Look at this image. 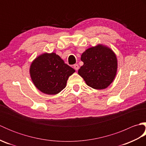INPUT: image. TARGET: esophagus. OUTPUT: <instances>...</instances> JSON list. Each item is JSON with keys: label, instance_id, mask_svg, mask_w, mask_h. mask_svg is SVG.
I'll return each mask as SVG.
<instances>
[{"label": "esophagus", "instance_id": "34e87169", "mask_svg": "<svg viewBox=\"0 0 146 146\" xmlns=\"http://www.w3.org/2000/svg\"><path fill=\"white\" fill-rule=\"evenodd\" d=\"M73 67H74V68H75V70H78L79 69V66H78V64H77L74 65Z\"/></svg>", "mask_w": 146, "mask_h": 146}]
</instances>
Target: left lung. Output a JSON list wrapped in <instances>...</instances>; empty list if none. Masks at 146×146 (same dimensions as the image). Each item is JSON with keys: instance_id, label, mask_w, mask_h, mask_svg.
<instances>
[{"instance_id": "1", "label": "left lung", "mask_w": 146, "mask_h": 146, "mask_svg": "<svg viewBox=\"0 0 146 146\" xmlns=\"http://www.w3.org/2000/svg\"><path fill=\"white\" fill-rule=\"evenodd\" d=\"M81 60L83 65L78 73L86 85L97 89H105L109 86L116 76L117 59L109 48L98 44L83 52Z\"/></svg>"}]
</instances>
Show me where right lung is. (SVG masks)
I'll return each instance as SVG.
<instances>
[{
  "mask_svg": "<svg viewBox=\"0 0 146 146\" xmlns=\"http://www.w3.org/2000/svg\"><path fill=\"white\" fill-rule=\"evenodd\" d=\"M29 71L34 85L39 90L56 95L66 87L68 78L75 70L54 52H45L32 62Z\"/></svg>",
  "mask_w": 146,
  "mask_h": 146,
  "instance_id": "right-lung-1",
  "label": "right lung"
}]
</instances>
